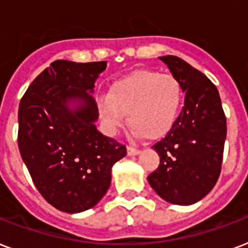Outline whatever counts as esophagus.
<instances>
[{"label":"esophagus","instance_id":"1","mask_svg":"<svg viewBox=\"0 0 248 248\" xmlns=\"http://www.w3.org/2000/svg\"><path fill=\"white\" fill-rule=\"evenodd\" d=\"M140 149L138 148H132V147H127V155H140Z\"/></svg>","mask_w":248,"mask_h":248}]
</instances>
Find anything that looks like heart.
I'll list each match as a JSON object with an SVG mask.
<instances>
[{
	"mask_svg": "<svg viewBox=\"0 0 248 248\" xmlns=\"http://www.w3.org/2000/svg\"><path fill=\"white\" fill-rule=\"evenodd\" d=\"M183 96V86L175 76L136 71L113 83L108 96L99 99L97 109L108 134H114L127 114L134 138L158 140L176 122Z\"/></svg>",
	"mask_w": 248,
	"mask_h": 248,
	"instance_id": "b5f03b06",
	"label": "heart"
}]
</instances>
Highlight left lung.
I'll return each mask as SVG.
<instances>
[{
    "label": "left lung",
    "instance_id": "1",
    "mask_svg": "<svg viewBox=\"0 0 248 248\" xmlns=\"http://www.w3.org/2000/svg\"><path fill=\"white\" fill-rule=\"evenodd\" d=\"M159 59L185 93L183 110L165 138L153 145L159 166L148 181L173 204H192L211 192L220 176L227 118L216 86L196 68L173 55Z\"/></svg>",
    "mask_w": 248,
    "mask_h": 248
}]
</instances>
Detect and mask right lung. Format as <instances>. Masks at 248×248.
Wrapping results in <instances>:
<instances>
[{
	"label": "right lung",
	"instance_id": "1",
	"mask_svg": "<svg viewBox=\"0 0 248 248\" xmlns=\"http://www.w3.org/2000/svg\"><path fill=\"white\" fill-rule=\"evenodd\" d=\"M107 62L55 60L31 83L19 104L17 145L41 196L60 211L89 210L110 185L112 166L124 158V144L97 131L93 82ZM84 100L72 112L65 103Z\"/></svg>",
	"mask_w": 248,
	"mask_h": 248
}]
</instances>
